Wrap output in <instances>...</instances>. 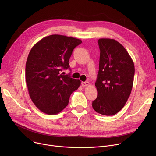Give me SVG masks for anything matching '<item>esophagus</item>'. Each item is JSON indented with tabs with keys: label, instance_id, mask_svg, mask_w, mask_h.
<instances>
[{
	"label": "esophagus",
	"instance_id": "34e87169",
	"mask_svg": "<svg viewBox=\"0 0 156 156\" xmlns=\"http://www.w3.org/2000/svg\"><path fill=\"white\" fill-rule=\"evenodd\" d=\"M89 84H90V83H89L88 81H84V82H82V83H81V85H82V86H83V87H86V86H88Z\"/></svg>",
	"mask_w": 156,
	"mask_h": 156
}]
</instances>
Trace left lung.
Instances as JSON below:
<instances>
[{
  "label": "left lung",
  "mask_w": 156,
  "mask_h": 156,
  "mask_svg": "<svg viewBox=\"0 0 156 156\" xmlns=\"http://www.w3.org/2000/svg\"><path fill=\"white\" fill-rule=\"evenodd\" d=\"M98 44L99 66L95 83L98 94L92 105L100 114L114 115L124 107L131 94L135 65L126 50L116 40L102 38Z\"/></svg>",
  "instance_id": "left-lung-1"
}]
</instances>
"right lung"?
<instances>
[{
    "mask_svg": "<svg viewBox=\"0 0 156 156\" xmlns=\"http://www.w3.org/2000/svg\"><path fill=\"white\" fill-rule=\"evenodd\" d=\"M81 40L52 34L42 38L31 48L26 63L25 76L29 95L41 112L55 115L67 106L80 80L63 75L70 67L69 59Z\"/></svg>",
    "mask_w": 156,
    "mask_h": 156,
    "instance_id": "obj_1",
    "label": "right lung"
}]
</instances>
